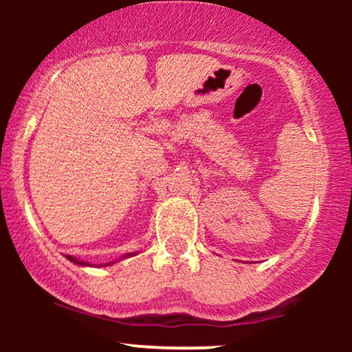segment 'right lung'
Here are the masks:
<instances>
[{
  "mask_svg": "<svg viewBox=\"0 0 352 352\" xmlns=\"http://www.w3.org/2000/svg\"><path fill=\"white\" fill-rule=\"evenodd\" d=\"M67 259H70L72 263H75V264H80V266H89V264H86V263H83V261H78V259H75L74 256H69V254H67ZM110 264V263H109Z\"/></svg>",
  "mask_w": 352,
  "mask_h": 352,
  "instance_id": "1",
  "label": "right lung"
}]
</instances>
